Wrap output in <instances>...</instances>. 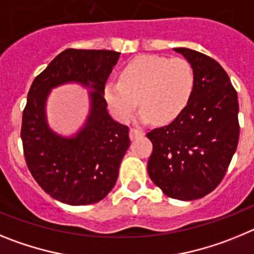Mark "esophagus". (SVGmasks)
Returning a JSON list of instances; mask_svg holds the SVG:
<instances>
[{"mask_svg":"<svg viewBox=\"0 0 254 254\" xmlns=\"http://www.w3.org/2000/svg\"><path fill=\"white\" fill-rule=\"evenodd\" d=\"M143 134H145V131H143V129H140V128H131V129H129V137H131V140H134V138L141 137V136H143Z\"/></svg>","mask_w":254,"mask_h":254,"instance_id":"esophagus-1","label":"esophagus"}]
</instances>
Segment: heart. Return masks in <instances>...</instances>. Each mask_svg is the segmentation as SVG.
Wrapping results in <instances>:
<instances>
[{"instance_id": "b5f03b06", "label": "heart", "mask_w": 254, "mask_h": 254, "mask_svg": "<svg viewBox=\"0 0 254 254\" xmlns=\"http://www.w3.org/2000/svg\"><path fill=\"white\" fill-rule=\"evenodd\" d=\"M194 82V68L186 58L138 56L122 67L120 80L105 84L104 98L121 122L131 120L140 100L141 120L165 123L185 111Z\"/></svg>"}]
</instances>
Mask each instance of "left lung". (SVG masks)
I'll use <instances>...</instances> for the list:
<instances>
[{"label": "left lung", "mask_w": 254, "mask_h": 254, "mask_svg": "<svg viewBox=\"0 0 254 254\" xmlns=\"http://www.w3.org/2000/svg\"><path fill=\"white\" fill-rule=\"evenodd\" d=\"M194 68V90L170 125L147 132L150 178L168 197L190 201L223 181L239 141L237 90L225 69L208 56L174 48Z\"/></svg>", "instance_id": "obj_1"}]
</instances>
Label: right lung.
I'll use <instances>...</instances> for the list:
<instances>
[{
    "instance_id": "right-lung-1",
    "label": "right lung",
    "mask_w": 254,
    "mask_h": 254,
    "mask_svg": "<svg viewBox=\"0 0 254 254\" xmlns=\"http://www.w3.org/2000/svg\"><path fill=\"white\" fill-rule=\"evenodd\" d=\"M120 53L69 48L57 56L31 84L22 112L21 140L26 165L42 190L67 205H90L116 185L121 161L129 146L128 127L108 113L104 86ZM80 82L91 87L92 109L75 138L49 129L45 100L52 87Z\"/></svg>"
}]
</instances>
